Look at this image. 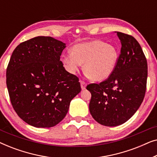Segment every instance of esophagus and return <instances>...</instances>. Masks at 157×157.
I'll return each instance as SVG.
<instances>
[{
  "mask_svg": "<svg viewBox=\"0 0 157 157\" xmlns=\"http://www.w3.org/2000/svg\"><path fill=\"white\" fill-rule=\"evenodd\" d=\"M80 83H81V89H82V90L85 89L86 86V83L83 81H81Z\"/></svg>",
  "mask_w": 157,
  "mask_h": 157,
  "instance_id": "esophagus-1",
  "label": "esophagus"
}]
</instances>
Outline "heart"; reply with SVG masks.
Listing matches in <instances>:
<instances>
[{
    "label": "heart",
    "mask_w": 157,
    "mask_h": 157,
    "mask_svg": "<svg viewBox=\"0 0 157 157\" xmlns=\"http://www.w3.org/2000/svg\"><path fill=\"white\" fill-rule=\"evenodd\" d=\"M118 57L117 49L104 41L94 40L75 45L71 53L63 57V65L71 74H75L83 64V69L91 80L106 79L114 70Z\"/></svg>",
    "instance_id": "b5f03b06"
}]
</instances>
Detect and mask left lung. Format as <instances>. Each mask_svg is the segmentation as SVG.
I'll list each match as a JSON object with an SVG mask.
<instances>
[{
    "mask_svg": "<svg viewBox=\"0 0 157 157\" xmlns=\"http://www.w3.org/2000/svg\"><path fill=\"white\" fill-rule=\"evenodd\" d=\"M121 53L108 78L90 83L89 111L98 123L106 126L121 125L138 110L147 89V61L142 48L132 36L117 32Z\"/></svg>",
    "mask_w": 157,
    "mask_h": 157,
    "instance_id": "8db88e82",
    "label": "left lung"
}]
</instances>
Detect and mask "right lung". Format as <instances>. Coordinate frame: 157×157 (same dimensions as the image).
Listing matches in <instances>:
<instances>
[{"label": "right lung", "mask_w": 157, "mask_h": 157, "mask_svg": "<svg viewBox=\"0 0 157 157\" xmlns=\"http://www.w3.org/2000/svg\"><path fill=\"white\" fill-rule=\"evenodd\" d=\"M64 43L38 36L15 48L6 69L10 102L18 117L38 128L54 126L81 91L79 79L60 61Z\"/></svg>", "instance_id": "add662e5"}]
</instances>
